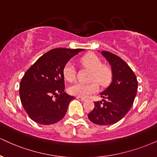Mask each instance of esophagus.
<instances>
[{"label":"esophagus","instance_id":"34e87169","mask_svg":"<svg viewBox=\"0 0 157 157\" xmlns=\"http://www.w3.org/2000/svg\"><path fill=\"white\" fill-rule=\"evenodd\" d=\"M77 99L79 100H81V101H84V100H86V98H84V97H77Z\"/></svg>","mask_w":157,"mask_h":157}]
</instances>
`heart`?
Returning <instances> with one entry per match:
<instances>
[{"label":"heart","instance_id":"1","mask_svg":"<svg viewBox=\"0 0 157 157\" xmlns=\"http://www.w3.org/2000/svg\"><path fill=\"white\" fill-rule=\"evenodd\" d=\"M80 63L85 68L92 71L91 81L94 82L89 84L77 82L72 85L68 89L71 94L87 97L98 91L99 86L96 82L102 86H105L109 83L111 79V68L106 65L102 64L101 60L97 56L94 54H87L80 59ZM63 75L64 78L68 82H72L75 80L76 70L72 63L68 62L65 65L63 69Z\"/></svg>","mask_w":157,"mask_h":157}]
</instances>
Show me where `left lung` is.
<instances>
[{
  "label": "left lung",
  "instance_id": "8db88e82",
  "mask_svg": "<svg viewBox=\"0 0 157 157\" xmlns=\"http://www.w3.org/2000/svg\"><path fill=\"white\" fill-rule=\"evenodd\" d=\"M102 55L111 66L112 80L100 93L102 101L94 102V108L88 114L90 121L100 125H109L122 120L134 103L138 88L136 77L122 59L109 52Z\"/></svg>",
  "mask_w": 157,
  "mask_h": 157
}]
</instances>
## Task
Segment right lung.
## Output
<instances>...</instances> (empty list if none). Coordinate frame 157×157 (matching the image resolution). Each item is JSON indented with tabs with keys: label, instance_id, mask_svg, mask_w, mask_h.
<instances>
[{
	"label": "right lung",
	"instance_id": "1",
	"mask_svg": "<svg viewBox=\"0 0 157 157\" xmlns=\"http://www.w3.org/2000/svg\"><path fill=\"white\" fill-rule=\"evenodd\" d=\"M82 50L54 48L41 56L26 71L20 83L19 94L23 109L31 120L51 125L64 117L75 97L64 91L63 69L71 57Z\"/></svg>",
	"mask_w": 157,
	"mask_h": 157
}]
</instances>
